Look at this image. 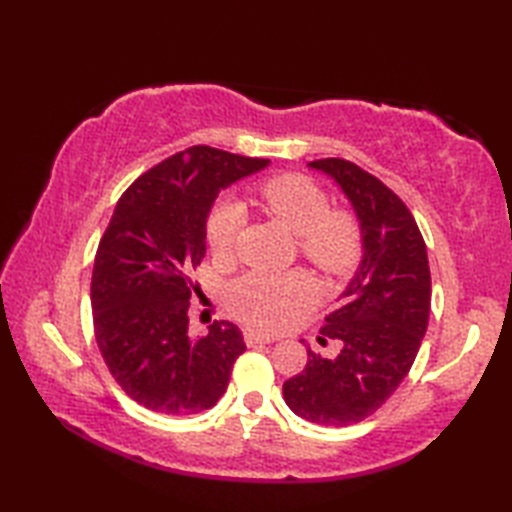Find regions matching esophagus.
<instances>
[{
  "instance_id": "1",
  "label": "esophagus",
  "mask_w": 512,
  "mask_h": 512,
  "mask_svg": "<svg viewBox=\"0 0 512 512\" xmlns=\"http://www.w3.org/2000/svg\"><path fill=\"white\" fill-rule=\"evenodd\" d=\"M244 341L248 347L253 345H270L275 343L273 336H264V334H257V332H244Z\"/></svg>"
}]
</instances>
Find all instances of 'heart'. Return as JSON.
Returning <instances> with one entry per match:
<instances>
[{
	"instance_id": "b5f03b06",
	"label": "heart",
	"mask_w": 512,
	"mask_h": 512,
	"mask_svg": "<svg viewBox=\"0 0 512 512\" xmlns=\"http://www.w3.org/2000/svg\"><path fill=\"white\" fill-rule=\"evenodd\" d=\"M264 209L299 237L301 255L323 273L343 275L361 255V226L350 211L330 209L319 184L299 173L268 178L257 187ZM246 213L242 204L220 200L206 220V242L213 255H231L242 235ZM228 308L259 330H277L292 314L317 301V286L306 273H248L226 290Z\"/></svg>"
}]
</instances>
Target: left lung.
Listing matches in <instances>:
<instances>
[{"label": "left lung", "mask_w": 512, "mask_h": 512, "mask_svg": "<svg viewBox=\"0 0 512 512\" xmlns=\"http://www.w3.org/2000/svg\"><path fill=\"white\" fill-rule=\"evenodd\" d=\"M328 173L352 202L363 259L319 341H339L334 358L308 350L303 372L284 383L286 405L321 427H347L372 416L416 361L427 332L431 273L427 246L407 204L350 160L308 162Z\"/></svg>", "instance_id": "obj_1"}]
</instances>
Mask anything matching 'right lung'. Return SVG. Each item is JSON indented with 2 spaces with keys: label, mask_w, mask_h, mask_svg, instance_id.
<instances>
[{
  "label": "right lung",
  "mask_w": 512,
  "mask_h": 512,
  "mask_svg": "<svg viewBox=\"0 0 512 512\" xmlns=\"http://www.w3.org/2000/svg\"><path fill=\"white\" fill-rule=\"evenodd\" d=\"M268 160L195 145L158 162L118 200L92 270L94 336L110 374L140 407L167 416L211 409L244 354L237 325L191 339L189 270L206 253V220L235 180Z\"/></svg>",
  "instance_id": "obj_1"
}]
</instances>
